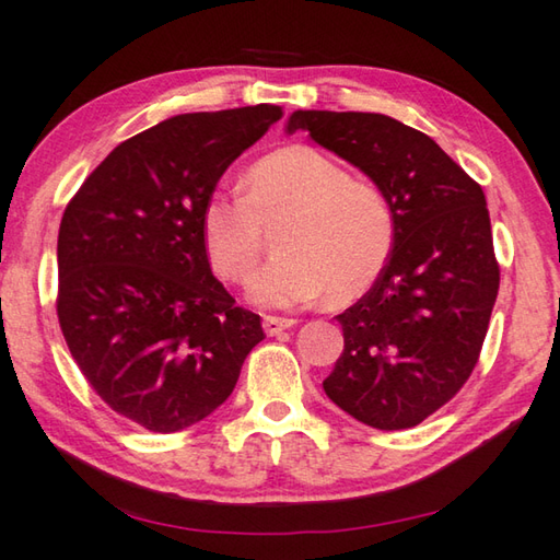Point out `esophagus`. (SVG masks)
<instances>
[{
	"mask_svg": "<svg viewBox=\"0 0 560 560\" xmlns=\"http://www.w3.org/2000/svg\"><path fill=\"white\" fill-rule=\"evenodd\" d=\"M293 325H295L293 317H277V315H267V317H265V332H267L269 337L279 335V332H283V330H289V327H293Z\"/></svg>",
	"mask_w": 560,
	"mask_h": 560,
	"instance_id": "esophagus-1",
	"label": "esophagus"
}]
</instances>
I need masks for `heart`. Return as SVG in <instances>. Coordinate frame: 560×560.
<instances>
[{"mask_svg":"<svg viewBox=\"0 0 560 560\" xmlns=\"http://www.w3.org/2000/svg\"><path fill=\"white\" fill-rule=\"evenodd\" d=\"M279 228V257L259 273L255 295L267 305H301L330 293L361 299L386 271L396 247V213L376 184L359 182L311 145H289L257 160L243 196L215 191L201 208L206 257L218 277L249 287Z\"/></svg>","mask_w":560,"mask_h":560,"instance_id":"1","label":"heart"}]
</instances>
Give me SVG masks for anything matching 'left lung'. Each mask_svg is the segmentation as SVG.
<instances>
[{
  "label": "left lung",
  "instance_id": "left-lung-1",
  "mask_svg": "<svg viewBox=\"0 0 560 560\" xmlns=\"http://www.w3.org/2000/svg\"><path fill=\"white\" fill-rule=\"evenodd\" d=\"M295 130L369 174L396 213L386 271L337 315L345 349L323 388L359 422L408 430L464 388L483 349L500 289L486 194L390 116L295 112Z\"/></svg>",
  "mask_w": 560,
  "mask_h": 560
}]
</instances>
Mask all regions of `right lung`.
<instances>
[{
  "mask_svg": "<svg viewBox=\"0 0 560 560\" xmlns=\"http://www.w3.org/2000/svg\"><path fill=\"white\" fill-rule=\"evenodd\" d=\"M281 106L182 114L120 142L58 233L60 330L108 408L179 432L228 400L265 330L213 277L201 208Z\"/></svg>",
  "mask_w": 560,
  "mask_h": 560,
  "instance_id": "right-lung-1",
  "label": "right lung"
}]
</instances>
